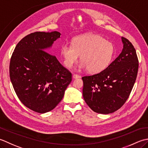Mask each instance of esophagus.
I'll return each instance as SVG.
<instances>
[{"label": "esophagus", "mask_w": 148, "mask_h": 148, "mask_svg": "<svg viewBox=\"0 0 148 148\" xmlns=\"http://www.w3.org/2000/svg\"><path fill=\"white\" fill-rule=\"evenodd\" d=\"M80 77L79 76V75H77V74H73V78H74V79H77V78H80Z\"/></svg>", "instance_id": "esophagus-1"}]
</instances>
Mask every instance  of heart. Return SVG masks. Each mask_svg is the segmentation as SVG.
<instances>
[{
	"label": "heart",
	"instance_id": "obj_1",
	"mask_svg": "<svg viewBox=\"0 0 148 148\" xmlns=\"http://www.w3.org/2000/svg\"><path fill=\"white\" fill-rule=\"evenodd\" d=\"M63 63L71 68L80 56L79 68H87L89 73H97L106 69L112 61L114 47L110 41L101 36L87 34L77 36L71 45L64 44L60 50Z\"/></svg>",
	"mask_w": 148,
	"mask_h": 148
}]
</instances>
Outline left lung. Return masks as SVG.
<instances>
[{
	"label": "left lung",
	"mask_w": 148,
	"mask_h": 148,
	"mask_svg": "<svg viewBox=\"0 0 148 148\" xmlns=\"http://www.w3.org/2000/svg\"><path fill=\"white\" fill-rule=\"evenodd\" d=\"M123 49L103 71L83 77V97L87 105L99 114L115 112L127 100L136 80L138 61L131 42L121 38Z\"/></svg>",
	"instance_id": "1"
}]
</instances>
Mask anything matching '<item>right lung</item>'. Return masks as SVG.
<instances>
[{"label":"right lung","instance_id":"1","mask_svg":"<svg viewBox=\"0 0 148 148\" xmlns=\"http://www.w3.org/2000/svg\"><path fill=\"white\" fill-rule=\"evenodd\" d=\"M60 36L57 31L31 33L17 44L11 58L10 75L15 92L25 107L40 114L59 103L72 80L70 72L47 52Z\"/></svg>","mask_w":148,"mask_h":148}]
</instances>
